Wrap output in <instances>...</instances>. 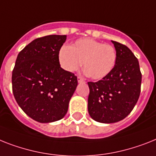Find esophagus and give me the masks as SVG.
Segmentation results:
<instances>
[{"label": "esophagus", "instance_id": "1", "mask_svg": "<svg viewBox=\"0 0 156 156\" xmlns=\"http://www.w3.org/2000/svg\"><path fill=\"white\" fill-rule=\"evenodd\" d=\"M77 80H78V82H79V83H81V82H83V78H82V77H80V76H78L77 77Z\"/></svg>", "mask_w": 156, "mask_h": 156}]
</instances>
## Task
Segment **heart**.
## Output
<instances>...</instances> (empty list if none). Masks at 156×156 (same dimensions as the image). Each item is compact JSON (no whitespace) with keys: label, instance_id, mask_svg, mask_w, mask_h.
<instances>
[{"label":"heart","instance_id":"heart-1","mask_svg":"<svg viewBox=\"0 0 156 156\" xmlns=\"http://www.w3.org/2000/svg\"><path fill=\"white\" fill-rule=\"evenodd\" d=\"M60 65L64 70L74 72L82 64L87 76L93 80H102L110 74L116 64L115 48L96 40H77L71 47L64 46L59 52Z\"/></svg>","mask_w":156,"mask_h":156}]
</instances>
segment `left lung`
<instances>
[{
    "instance_id": "1",
    "label": "left lung",
    "mask_w": 156,
    "mask_h": 156,
    "mask_svg": "<svg viewBox=\"0 0 156 156\" xmlns=\"http://www.w3.org/2000/svg\"><path fill=\"white\" fill-rule=\"evenodd\" d=\"M117 54L112 72L97 82H87L90 116L100 123H116L129 115L140 97L142 74L138 59L126 45L112 41Z\"/></svg>"
}]
</instances>
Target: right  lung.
I'll return each mask as SVG.
<instances>
[{
	"mask_svg": "<svg viewBox=\"0 0 156 156\" xmlns=\"http://www.w3.org/2000/svg\"><path fill=\"white\" fill-rule=\"evenodd\" d=\"M65 35L35 39L23 48L12 74V92L20 108L40 123L60 120L78 84L74 73L60 67L59 52Z\"/></svg>",
	"mask_w": 156,
	"mask_h": 156,
	"instance_id": "1",
	"label": "right lung"
}]
</instances>
